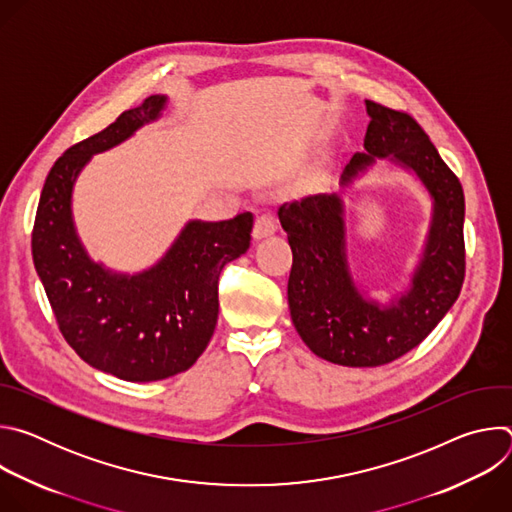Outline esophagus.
Instances as JSON below:
<instances>
[{
	"label": "esophagus",
	"mask_w": 512,
	"mask_h": 512,
	"mask_svg": "<svg viewBox=\"0 0 512 512\" xmlns=\"http://www.w3.org/2000/svg\"><path fill=\"white\" fill-rule=\"evenodd\" d=\"M277 231V221L271 212H261L255 218V227H253V237L255 239H265Z\"/></svg>",
	"instance_id": "obj_1"
}]
</instances>
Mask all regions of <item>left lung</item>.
<instances>
[{
  "label": "left lung",
  "instance_id": "1",
  "mask_svg": "<svg viewBox=\"0 0 512 512\" xmlns=\"http://www.w3.org/2000/svg\"><path fill=\"white\" fill-rule=\"evenodd\" d=\"M364 152L346 164L340 184L387 158L413 170L433 200L431 225L411 285L389 306L364 298L346 257L338 194L285 202L277 216L294 253L287 302L298 334L324 360L342 367H381L421 344L460 296L466 273L464 190L421 125L405 111L367 101Z\"/></svg>",
  "mask_w": 512,
  "mask_h": 512
}]
</instances>
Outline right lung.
Returning <instances> with one entry per match:
<instances>
[{
    "label": "right lung",
    "instance_id": "right-lung-1",
    "mask_svg": "<svg viewBox=\"0 0 512 512\" xmlns=\"http://www.w3.org/2000/svg\"><path fill=\"white\" fill-rule=\"evenodd\" d=\"M164 95L123 111L109 127L68 148L52 166L36 210L32 257L56 324L91 367L148 383L190 369L218 318V277L251 245L253 214L190 221L148 271L121 275L91 261L72 223L70 200L91 156L115 148L160 117Z\"/></svg>",
    "mask_w": 512,
    "mask_h": 512
}]
</instances>
